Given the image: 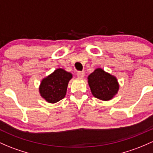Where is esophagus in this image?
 <instances>
[{"instance_id":"obj_1","label":"esophagus","mask_w":153,"mask_h":153,"mask_svg":"<svg viewBox=\"0 0 153 153\" xmlns=\"http://www.w3.org/2000/svg\"><path fill=\"white\" fill-rule=\"evenodd\" d=\"M85 75V73L83 72H77V76L78 77V78H83Z\"/></svg>"}]
</instances>
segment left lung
<instances>
[{
	"mask_svg": "<svg viewBox=\"0 0 153 153\" xmlns=\"http://www.w3.org/2000/svg\"><path fill=\"white\" fill-rule=\"evenodd\" d=\"M88 83L93 96L102 100H111L119 90L117 78L100 68L90 74Z\"/></svg>",
	"mask_w": 153,
	"mask_h": 153,
	"instance_id": "8db88e82",
	"label": "left lung"
}]
</instances>
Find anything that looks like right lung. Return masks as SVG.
Returning a JSON list of instances; mask_svg holds the SVG:
<instances>
[{
    "mask_svg": "<svg viewBox=\"0 0 153 153\" xmlns=\"http://www.w3.org/2000/svg\"><path fill=\"white\" fill-rule=\"evenodd\" d=\"M72 78L70 72L63 69H57L42 81L39 86L40 94L50 103L59 102L65 97L68 83Z\"/></svg>",
    "mask_w": 153,
    "mask_h": 153,
    "instance_id": "1",
    "label": "right lung"
}]
</instances>
